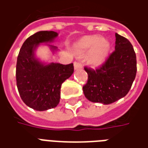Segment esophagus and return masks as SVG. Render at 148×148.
Instances as JSON below:
<instances>
[{"label": "esophagus", "mask_w": 148, "mask_h": 148, "mask_svg": "<svg viewBox=\"0 0 148 148\" xmlns=\"http://www.w3.org/2000/svg\"><path fill=\"white\" fill-rule=\"evenodd\" d=\"M74 70H80L82 68V65L81 64L80 62H74Z\"/></svg>", "instance_id": "34e87169"}]
</instances>
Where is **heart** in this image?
<instances>
[{
    "label": "heart",
    "instance_id": "b5f03b06",
    "mask_svg": "<svg viewBox=\"0 0 148 148\" xmlns=\"http://www.w3.org/2000/svg\"><path fill=\"white\" fill-rule=\"evenodd\" d=\"M110 45L108 40L98 36H88L80 39L77 43L78 55H88V62L93 66H99L106 62L109 55Z\"/></svg>",
    "mask_w": 148,
    "mask_h": 148
}]
</instances>
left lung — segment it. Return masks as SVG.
<instances>
[{"label":"left lung","mask_w":148,"mask_h":148,"mask_svg":"<svg viewBox=\"0 0 148 148\" xmlns=\"http://www.w3.org/2000/svg\"><path fill=\"white\" fill-rule=\"evenodd\" d=\"M88 81L85 97L92 102L109 105L128 93L136 75V56L129 40L116 33L115 51L106 62L93 70L85 67Z\"/></svg>","instance_id":"8db88e82"}]
</instances>
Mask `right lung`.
<instances>
[{
  "label": "right lung",
  "mask_w": 148,
  "mask_h": 148,
  "mask_svg": "<svg viewBox=\"0 0 148 148\" xmlns=\"http://www.w3.org/2000/svg\"><path fill=\"white\" fill-rule=\"evenodd\" d=\"M58 33L41 31L28 37L21 47L16 62V86L21 99L37 111H45L58 106L60 101L62 84L74 73V64L56 62L45 64L35 56L40 43L54 41ZM47 45L52 51L55 46Z\"/></svg>",
  "instance_id": "right-lung-1"
}]
</instances>
